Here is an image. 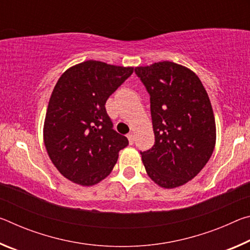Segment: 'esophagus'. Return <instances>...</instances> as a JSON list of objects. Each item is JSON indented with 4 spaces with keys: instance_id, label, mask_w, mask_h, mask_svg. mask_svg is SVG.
<instances>
[{
    "instance_id": "1",
    "label": "esophagus",
    "mask_w": 250,
    "mask_h": 250,
    "mask_svg": "<svg viewBox=\"0 0 250 250\" xmlns=\"http://www.w3.org/2000/svg\"><path fill=\"white\" fill-rule=\"evenodd\" d=\"M126 138H128L130 145H133V142H134V134L133 133H129L128 135H126Z\"/></svg>"
}]
</instances>
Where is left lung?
Here are the masks:
<instances>
[{"instance_id": "obj_1", "label": "left lung", "mask_w": 250, "mask_h": 250, "mask_svg": "<svg viewBox=\"0 0 250 250\" xmlns=\"http://www.w3.org/2000/svg\"><path fill=\"white\" fill-rule=\"evenodd\" d=\"M150 95L154 146L140 152L147 175L164 188L194 179L208 162L216 125L208 95L195 73L173 62L135 67Z\"/></svg>"}]
</instances>
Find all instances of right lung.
Here are the masks:
<instances>
[{
    "label": "right lung",
    "mask_w": 250,
    "mask_h": 250,
    "mask_svg": "<svg viewBox=\"0 0 250 250\" xmlns=\"http://www.w3.org/2000/svg\"><path fill=\"white\" fill-rule=\"evenodd\" d=\"M133 73V67L87 61L67 69L50 96L44 143L66 179L91 186L111 173L128 139L113 130L105 101Z\"/></svg>",
    "instance_id": "add662e5"
}]
</instances>
